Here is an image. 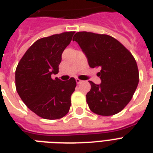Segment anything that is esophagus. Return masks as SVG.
Listing matches in <instances>:
<instances>
[{"label":"esophagus","mask_w":153,"mask_h":153,"mask_svg":"<svg viewBox=\"0 0 153 153\" xmlns=\"http://www.w3.org/2000/svg\"><path fill=\"white\" fill-rule=\"evenodd\" d=\"M82 82H83L82 80H80L79 79H76V82L78 83V84H80V83H82Z\"/></svg>","instance_id":"34e87169"}]
</instances>
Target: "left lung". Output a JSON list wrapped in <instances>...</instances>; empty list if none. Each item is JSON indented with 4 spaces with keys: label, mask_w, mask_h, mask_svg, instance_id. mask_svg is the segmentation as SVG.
I'll return each instance as SVG.
<instances>
[{
    "label": "left lung",
    "mask_w": 153,
    "mask_h": 153,
    "mask_svg": "<svg viewBox=\"0 0 153 153\" xmlns=\"http://www.w3.org/2000/svg\"><path fill=\"white\" fill-rule=\"evenodd\" d=\"M75 41L86 54L91 68L100 67L101 83H91L86 95L92 112L109 116L117 114L130 102L139 82L137 64L131 52L107 34L78 32Z\"/></svg>",
    "instance_id": "left-lung-1"
}]
</instances>
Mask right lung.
<instances>
[{
  "label": "right lung",
  "instance_id": "1",
  "mask_svg": "<svg viewBox=\"0 0 153 153\" xmlns=\"http://www.w3.org/2000/svg\"><path fill=\"white\" fill-rule=\"evenodd\" d=\"M74 32H64L36 41L28 49L15 71L16 89L27 108L46 120H58L68 113L76 87L74 78L53 79L58 73L62 53Z\"/></svg>",
  "mask_w": 153,
  "mask_h": 153
}]
</instances>
